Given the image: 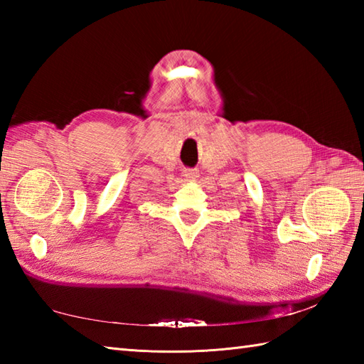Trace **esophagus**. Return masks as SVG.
<instances>
[{"instance_id":"esophagus-1","label":"esophagus","mask_w":364,"mask_h":364,"mask_svg":"<svg viewBox=\"0 0 364 364\" xmlns=\"http://www.w3.org/2000/svg\"><path fill=\"white\" fill-rule=\"evenodd\" d=\"M183 173H184V176L189 178V180H194V178L198 176V172L196 168H186Z\"/></svg>"}]
</instances>
